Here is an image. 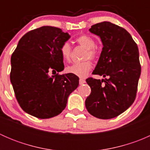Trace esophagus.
Returning <instances> with one entry per match:
<instances>
[{"label": "esophagus", "mask_w": 150, "mask_h": 150, "mask_svg": "<svg viewBox=\"0 0 150 150\" xmlns=\"http://www.w3.org/2000/svg\"><path fill=\"white\" fill-rule=\"evenodd\" d=\"M85 83H86V81H85L84 79H83V78H80V80H79V83H80V85L84 84Z\"/></svg>", "instance_id": "obj_1"}]
</instances>
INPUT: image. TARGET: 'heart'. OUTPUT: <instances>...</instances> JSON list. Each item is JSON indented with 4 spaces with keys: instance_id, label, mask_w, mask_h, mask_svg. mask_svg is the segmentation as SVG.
I'll use <instances>...</instances> for the list:
<instances>
[{
    "instance_id": "b5f03b06",
    "label": "heart",
    "mask_w": 150,
    "mask_h": 150,
    "mask_svg": "<svg viewBox=\"0 0 150 150\" xmlns=\"http://www.w3.org/2000/svg\"><path fill=\"white\" fill-rule=\"evenodd\" d=\"M75 42L78 45L86 48L84 53L83 59L85 61L80 63H74L66 67V72L67 73L72 74L76 76L84 78L88 75L91 69L92 64L88 59L95 60L98 57L97 50L96 49V42L93 38L86 35H80L75 39ZM60 54L64 61H69L72 55V48L68 43H64L60 48Z\"/></svg>"
}]
</instances>
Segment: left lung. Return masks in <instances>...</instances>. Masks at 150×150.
<instances>
[{
  "instance_id": "left-lung-1",
  "label": "left lung",
  "mask_w": 150,
  "mask_h": 150,
  "mask_svg": "<svg viewBox=\"0 0 150 150\" xmlns=\"http://www.w3.org/2000/svg\"><path fill=\"white\" fill-rule=\"evenodd\" d=\"M89 31L99 36L103 44L92 74L107 78L86 79L91 92L86 107L97 118L111 119L125 112L136 99L141 75L138 46L127 30L110 22L92 25Z\"/></svg>"
}]
</instances>
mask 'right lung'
<instances>
[{"mask_svg":"<svg viewBox=\"0 0 150 150\" xmlns=\"http://www.w3.org/2000/svg\"><path fill=\"white\" fill-rule=\"evenodd\" d=\"M69 38L61 29L43 26L19 40L11 58L10 80L25 112L40 119L55 117L64 110L68 96L78 88V76L59 74L64 67L60 48ZM51 71L58 73L49 76Z\"/></svg>","mask_w":150,"mask_h":150,"instance_id":"add662e5","label":"right lung"}]
</instances>
